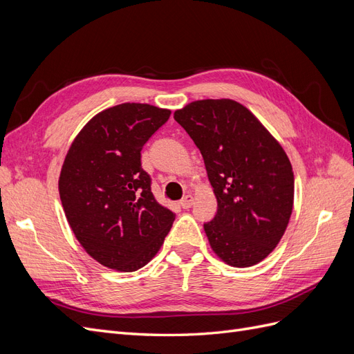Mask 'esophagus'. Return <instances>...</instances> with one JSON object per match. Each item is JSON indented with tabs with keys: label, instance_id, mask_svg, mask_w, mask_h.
Segmentation results:
<instances>
[{
	"label": "esophagus",
	"instance_id": "obj_1",
	"mask_svg": "<svg viewBox=\"0 0 354 354\" xmlns=\"http://www.w3.org/2000/svg\"><path fill=\"white\" fill-rule=\"evenodd\" d=\"M192 205H194V196L186 195L183 199L180 201V207L183 209H189Z\"/></svg>",
	"mask_w": 354,
	"mask_h": 354
}]
</instances>
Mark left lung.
Listing matches in <instances>:
<instances>
[{"label": "left lung", "instance_id": "1", "mask_svg": "<svg viewBox=\"0 0 354 354\" xmlns=\"http://www.w3.org/2000/svg\"><path fill=\"white\" fill-rule=\"evenodd\" d=\"M174 120L195 142L217 199L203 224L212 251L233 267L263 261L282 239L294 205V171L283 147L232 99L186 104Z\"/></svg>", "mask_w": 354, "mask_h": 354}]
</instances>
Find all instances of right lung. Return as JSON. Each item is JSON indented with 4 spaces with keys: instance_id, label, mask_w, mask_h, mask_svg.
Instances as JSON below:
<instances>
[{
    "instance_id": "1",
    "label": "right lung",
    "mask_w": 354,
    "mask_h": 354,
    "mask_svg": "<svg viewBox=\"0 0 354 354\" xmlns=\"http://www.w3.org/2000/svg\"><path fill=\"white\" fill-rule=\"evenodd\" d=\"M169 115L147 103L112 106L82 127L63 160L59 194L69 226L108 269H142L173 226L176 214L155 199L140 153Z\"/></svg>"
}]
</instances>
